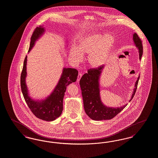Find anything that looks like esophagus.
Returning <instances> with one entry per match:
<instances>
[{
  "label": "esophagus",
  "mask_w": 158,
  "mask_h": 158,
  "mask_svg": "<svg viewBox=\"0 0 158 158\" xmlns=\"http://www.w3.org/2000/svg\"><path fill=\"white\" fill-rule=\"evenodd\" d=\"M82 76V74L81 73H79V75H78V76H77V82H79V81H80V79H81V77Z\"/></svg>",
  "instance_id": "1"
}]
</instances>
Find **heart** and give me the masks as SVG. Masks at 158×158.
<instances>
[{"mask_svg": "<svg viewBox=\"0 0 158 158\" xmlns=\"http://www.w3.org/2000/svg\"><path fill=\"white\" fill-rule=\"evenodd\" d=\"M112 34L105 35L100 33H92L82 38L75 46L69 51V56L75 62L82 60V55H89L88 62L92 68L102 66L107 59L109 54L115 44Z\"/></svg>", "mask_w": 158, "mask_h": 158, "instance_id": "b5f03b06", "label": "heart"}]
</instances>
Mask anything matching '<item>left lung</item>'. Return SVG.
<instances>
[{"label":"left lung","mask_w":158,"mask_h":158,"mask_svg":"<svg viewBox=\"0 0 158 158\" xmlns=\"http://www.w3.org/2000/svg\"><path fill=\"white\" fill-rule=\"evenodd\" d=\"M133 40L136 48L139 49V59L143 54L142 40L138 35L134 33ZM104 66L98 68L90 69L88 73H85L80 80V86L82 90L83 106L86 114L89 117L95 120H109L114 118L126 107L127 104L119 107H107L103 104L100 96L99 79ZM140 76L138 77L135 85L132 95L129 101H131L137 89Z\"/></svg>","instance_id":"8db88e82"}]
</instances>
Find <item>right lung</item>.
<instances>
[{
	"label": "right lung",
	"mask_w": 158,
	"mask_h": 158,
	"mask_svg": "<svg viewBox=\"0 0 158 158\" xmlns=\"http://www.w3.org/2000/svg\"><path fill=\"white\" fill-rule=\"evenodd\" d=\"M44 32L43 26L37 27L31 39L29 52L35 45L36 41ZM27 56H26L20 76V86L24 99L27 106L34 115L39 119L46 121H53L60 116L63 110V100L66 87L73 82H76L78 71L73 68H64L61 77L53 91L48 98L42 101H35L28 93L26 84Z\"/></svg>",
	"instance_id": "right-lung-1"
}]
</instances>
